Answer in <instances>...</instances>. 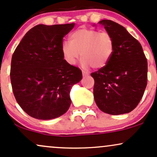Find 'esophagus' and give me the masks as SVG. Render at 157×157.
Returning <instances> with one entry per match:
<instances>
[{"instance_id":"obj_1","label":"esophagus","mask_w":157,"mask_h":157,"mask_svg":"<svg viewBox=\"0 0 157 157\" xmlns=\"http://www.w3.org/2000/svg\"><path fill=\"white\" fill-rule=\"evenodd\" d=\"M82 75H83V77H86V76H87V75H89V72H87V71H82Z\"/></svg>"}]
</instances>
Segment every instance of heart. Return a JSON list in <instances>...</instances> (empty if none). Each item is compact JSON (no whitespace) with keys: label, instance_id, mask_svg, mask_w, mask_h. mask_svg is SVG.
I'll return each mask as SVG.
<instances>
[{"label":"heart","instance_id":"1","mask_svg":"<svg viewBox=\"0 0 157 157\" xmlns=\"http://www.w3.org/2000/svg\"><path fill=\"white\" fill-rule=\"evenodd\" d=\"M70 41L62 44V53L69 65H75L80 56L85 67L103 68L108 63L114 49V40L108 32L80 29L70 35Z\"/></svg>","mask_w":157,"mask_h":157}]
</instances>
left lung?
I'll return each mask as SVG.
<instances>
[{
	"label": "left lung",
	"instance_id": "obj_1",
	"mask_svg": "<svg viewBox=\"0 0 157 157\" xmlns=\"http://www.w3.org/2000/svg\"><path fill=\"white\" fill-rule=\"evenodd\" d=\"M98 23L112 35L114 49L108 63L91 74L95 102L106 113H129L137 106L146 88L147 59L140 42L123 26L110 20Z\"/></svg>",
	"mask_w": 157,
	"mask_h": 157
}]
</instances>
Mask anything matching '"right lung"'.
<instances>
[{
    "mask_svg": "<svg viewBox=\"0 0 157 157\" xmlns=\"http://www.w3.org/2000/svg\"><path fill=\"white\" fill-rule=\"evenodd\" d=\"M74 26V23L37 25L12 55V91L21 109L32 117L52 120L69 109L70 90L82 78L80 68L68 64L62 53L63 39Z\"/></svg>",
    "mask_w": 157,
    "mask_h": 157,
    "instance_id": "obj_1",
    "label": "right lung"
}]
</instances>
